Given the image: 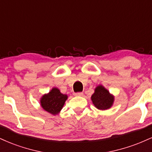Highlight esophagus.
Returning <instances> with one entry per match:
<instances>
[{
	"instance_id": "1",
	"label": "esophagus",
	"mask_w": 152,
	"mask_h": 152,
	"mask_svg": "<svg viewBox=\"0 0 152 152\" xmlns=\"http://www.w3.org/2000/svg\"><path fill=\"white\" fill-rule=\"evenodd\" d=\"M83 92H76V93H74L75 96H83Z\"/></svg>"
}]
</instances>
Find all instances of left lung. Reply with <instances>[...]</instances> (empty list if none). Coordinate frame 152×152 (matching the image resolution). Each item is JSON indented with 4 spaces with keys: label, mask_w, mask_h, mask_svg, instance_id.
<instances>
[{
    "label": "left lung",
    "mask_w": 152,
    "mask_h": 152,
    "mask_svg": "<svg viewBox=\"0 0 152 152\" xmlns=\"http://www.w3.org/2000/svg\"><path fill=\"white\" fill-rule=\"evenodd\" d=\"M91 100L97 109L106 110L109 109L114 102V96L102 86L96 88L95 92L91 96Z\"/></svg>",
    "instance_id": "left-lung-1"
}]
</instances>
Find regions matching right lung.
<instances>
[{
	"instance_id": "add662e5",
	"label": "right lung",
	"mask_w": 152,
	"mask_h": 152,
	"mask_svg": "<svg viewBox=\"0 0 152 152\" xmlns=\"http://www.w3.org/2000/svg\"><path fill=\"white\" fill-rule=\"evenodd\" d=\"M67 98V96L61 93L58 88H53L48 94L43 96L41 104L43 109L55 115L61 110Z\"/></svg>"
}]
</instances>
